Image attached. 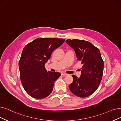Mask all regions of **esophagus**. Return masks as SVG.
<instances>
[{"instance_id": "34e87169", "label": "esophagus", "mask_w": 121, "mask_h": 121, "mask_svg": "<svg viewBox=\"0 0 121 121\" xmlns=\"http://www.w3.org/2000/svg\"><path fill=\"white\" fill-rule=\"evenodd\" d=\"M61 75H63V76H66V75H67L68 74H67L66 73H65V72H62V73H61Z\"/></svg>"}]
</instances>
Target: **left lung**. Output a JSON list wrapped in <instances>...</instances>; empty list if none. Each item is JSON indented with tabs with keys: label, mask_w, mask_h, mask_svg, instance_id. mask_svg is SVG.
<instances>
[{
	"label": "left lung",
	"mask_w": 121,
	"mask_h": 121,
	"mask_svg": "<svg viewBox=\"0 0 121 121\" xmlns=\"http://www.w3.org/2000/svg\"><path fill=\"white\" fill-rule=\"evenodd\" d=\"M65 42L74 51L77 60L83 65L80 77L72 75L73 80L69 89L78 97H88L97 90L102 78L104 62L100 52L87 41L69 39Z\"/></svg>",
	"instance_id": "1"
}]
</instances>
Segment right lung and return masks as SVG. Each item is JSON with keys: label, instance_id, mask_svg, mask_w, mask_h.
I'll list each match as a JSON object with an SVG mask.
<instances>
[{"label": "right lung", "instance_id": "obj_1", "mask_svg": "<svg viewBox=\"0 0 121 121\" xmlns=\"http://www.w3.org/2000/svg\"><path fill=\"white\" fill-rule=\"evenodd\" d=\"M65 40L56 38H37L24 48L19 62L21 83L31 97L43 99L52 91L60 72H48L45 65L52 52L60 47Z\"/></svg>", "mask_w": 121, "mask_h": 121}]
</instances>
